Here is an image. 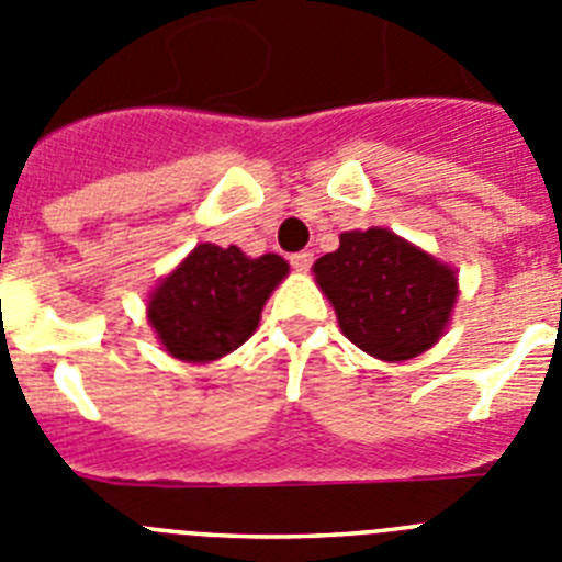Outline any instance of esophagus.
I'll return each mask as SVG.
<instances>
[{"label":"esophagus","mask_w":562,"mask_h":562,"mask_svg":"<svg viewBox=\"0 0 562 562\" xmlns=\"http://www.w3.org/2000/svg\"><path fill=\"white\" fill-rule=\"evenodd\" d=\"M290 265L295 267L297 272H306L312 267V252L310 250H301V252H295V256L290 258Z\"/></svg>","instance_id":"1"}]
</instances>
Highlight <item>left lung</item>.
Listing matches in <instances>:
<instances>
[{
    "label": "left lung",
    "mask_w": 562,
    "mask_h": 562,
    "mask_svg": "<svg viewBox=\"0 0 562 562\" xmlns=\"http://www.w3.org/2000/svg\"><path fill=\"white\" fill-rule=\"evenodd\" d=\"M312 272L342 335L385 362L434 349L459 301L453 267L389 227L340 233V247L317 258Z\"/></svg>",
    "instance_id": "obj_1"
}]
</instances>
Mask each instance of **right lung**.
Listing matches in <instances>:
<instances>
[{
  "label": "right lung",
  "mask_w": 562,
  "mask_h": 562,
  "mask_svg": "<svg viewBox=\"0 0 562 562\" xmlns=\"http://www.w3.org/2000/svg\"><path fill=\"white\" fill-rule=\"evenodd\" d=\"M290 265L276 252L250 258L236 245L193 247L148 295L146 317L162 349L182 362H213L258 329L261 310Z\"/></svg>",
  "instance_id": "right-lung-1"
}]
</instances>
